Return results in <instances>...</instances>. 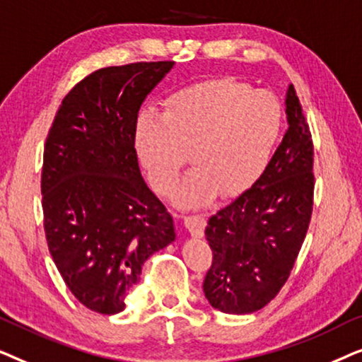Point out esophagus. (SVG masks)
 Segmentation results:
<instances>
[{
    "label": "esophagus",
    "mask_w": 362,
    "mask_h": 362,
    "mask_svg": "<svg viewBox=\"0 0 362 362\" xmlns=\"http://www.w3.org/2000/svg\"><path fill=\"white\" fill-rule=\"evenodd\" d=\"M204 217L201 214H192V216H186L185 217V226L186 229L189 230V234L192 237H201L202 232H204Z\"/></svg>",
    "instance_id": "esophagus-1"
}]
</instances>
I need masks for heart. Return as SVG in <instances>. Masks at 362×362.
Here are the masks:
<instances>
[{"label": "heart", "mask_w": 362, "mask_h": 362, "mask_svg": "<svg viewBox=\"0 0 362 362\" xmlns=\"http://www.w3.org/2000/svg\"><path fill=\"white\" fill-rule=\"evenodd\" d=\"M284 123L274 93L252 90L232 77L209 78L176 90L163 113L145 112L135 127V148L151 186L171 194L182 168L189 173L177 201L201 206L217 191L235 196L269 165Z\"/></svg>", "instance_id": "obj_1"}]
</instances>
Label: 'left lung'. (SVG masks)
Instances as JSON below:
<instances>
[{
	"label": "left lung",
	"mask_w": 362,
	"mask_h": 362,
	"mask_svg": "<svg viewBox=\"0 0 362 362\" xmlns=\"http://www.w3.org/2000/svg\"><path fill=\"white\" fill-rule=\"evenodd\" d=\"M286 130L250 189L209 217L212 265L204 295L222 313L264 308L288 280L313 211V141L295 87L286 90Z\"/></svg>",
	"instance_id": "obj_1"
}]
</instances>
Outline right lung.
<instances>
[{
  "instance_id": "obj_1",
  "label": "right lung",
  "mask_w": 362,
  "mask_h": 362,
  "mask_svg": "<svg viewBox=\"0 0 362 362\" xmlns=\"http://www.w3.org/2000/svg\"><path fill=\"white\" fill-rule=\"evenodd\" d=\"M175 62L98 69L64 97L44 146L49 252L72 295L115 315L143 264L176 239L173 217L141 177L138 110Z\"/></svg>"
}]
</instances>
